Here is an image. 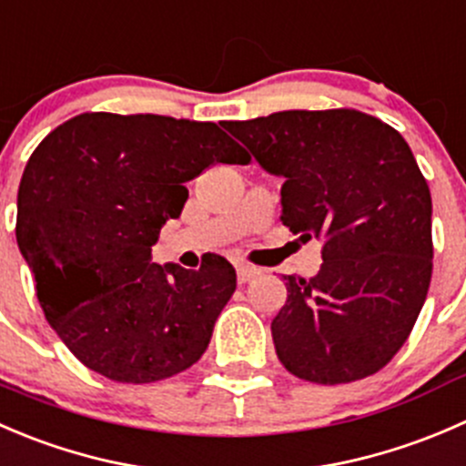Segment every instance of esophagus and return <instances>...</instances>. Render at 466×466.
<instances>
[{"instance_id":"1","label":"esophagus","mask_w":466,"mask_h":466,"mask_svg":"<svg viewBox=\"0 0 466 466\" xmlns=\"http://www.w3.org/2000/svg\"><path fill=\"white\" fill-rule=\"evenodd\" d=\"M235 269H238V283L239 285L248 283V280H251L253 276L258 274L256 267H251V265H238V267H235Z\"/></svg>"}]
</instances>
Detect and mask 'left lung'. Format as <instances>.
Wrapping results in <instances>:
<instances>
[{
	"instance_id": "8db88e82",
	"label": "left lung",
	"mask_w": 466,
	"mask_h": 466,
	"mask_svg": "<svg viewBox=\"0 0 466 466\" xmlns=\"http://www.w3.org/2000/svg\"><path fill=\"white\" fill-rule=\"evenodd\" d=\"M280 187V222L321 242L312 279L285 276L271 321L289 374L338 385L376 374L408 339L432 274V201L408 142L353 108L227 122Z\"/></svg>"
}]
</instances>
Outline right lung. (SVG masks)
<instances>
[{"label":"right lung","mask_w":466,"mask_h":466,"mask_svg":"<svg viewBox=\"0 0 466 466\" xmlns=\"http://www.w3.org/2000/svg\"><path fill=\"white\" fill-rule=\"evenodd\" d=\"M215 163H244L218 124L165 115L83 113L31 154L17 190V247L45 317L66 347L117 383L181 374L208 349L235 292V269L151 262L187 201L183 183Z\"/></svg>","instance_id":"add662e5"}]
</instances>
